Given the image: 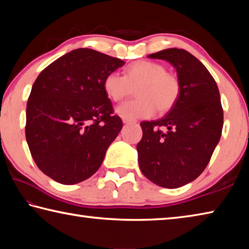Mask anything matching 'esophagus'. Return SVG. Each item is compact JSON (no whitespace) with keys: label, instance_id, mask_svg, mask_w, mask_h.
<instances>
[{"label":"esophagus","instance_id":"obj_1","mask_svg":"<svg viewBox=\"0 0 249 249\" xmlns=\"http://www.w3.org/2000/svg\"><path fill=\"white\" fill-rule=\"evenodd\" d=\"M132 120H129V119H126V117H123V123L124 124H129V123H132Z\"/></svg>","mask_w":249,"mask_h":249}]
</instances>
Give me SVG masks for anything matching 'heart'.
I'll use <instances>...</instances> for the list:
<instances>
[{"label": "heart", "mask_w": 249, "mask_h": 249, "mask_svg": "<svg viewBox=\"0 0 249 249\" xmlns=\"http://www.w3.org/2000/svg\"><path fill=\"white\" fill-rule=\"evenodd\" d=\"M103 89L108 99L119 102L135 90L137 99L121 104L116 111L129 120L146 119L154 115L156 108L160 113L175 107L180 96V82L175 74L155 61L141 60L129 65L124 75L109 72L103 81Z\"/></svg>", "instance_id": "b5f03b06"}]
</instances>
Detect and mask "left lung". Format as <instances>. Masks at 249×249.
Here are the masks:
<instances>
[{"label":"left lung","instance_id":"1","mask_svg":"<svg viewBox=\"0 0 249 249\" xmlns=\"http://www.w3.org/2000/svg\"><path fill=\"white\" fill-rule=\"evenodd\" d=\"M175 67L181 91L175 107L157 121L142 122L138 163L147 179L179 188L208 166L223 128V108L215 80L184 49L169 48L148 56Z\"/></svg>","mask_w":249,"mask_h":249}]
</instances>
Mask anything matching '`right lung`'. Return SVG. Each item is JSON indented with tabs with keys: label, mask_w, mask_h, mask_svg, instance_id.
<instances>
[{
	"label": "right lung",
	"mask_w": 249,
	"mask_h": 249,
	"mask_svg": "<svg viewBox=\"0 0 249 249\" xmlns=\"http://www.w3.org/2000/svg\"><path fill=\"white\" fill-rule=\"evenodd\" d=\"M124 64L79 48L46 67L34 82L26 107V141L37 167L57 182H81L102 165L123 127L103 81Z\"/></svg>",
	"instance_id": "right-lung-1"
}]
</instances>
